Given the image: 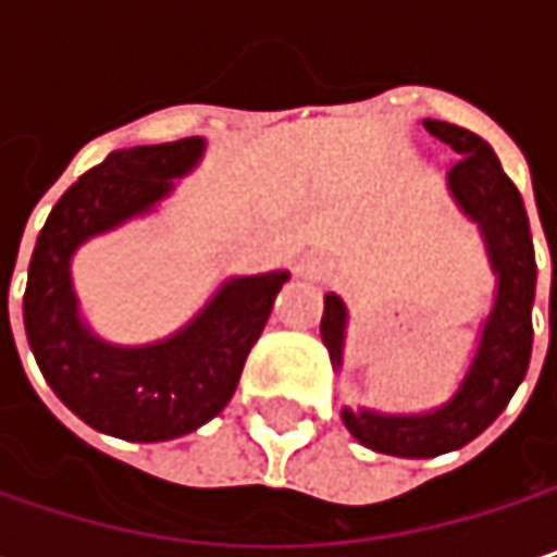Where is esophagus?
Listing matches in <instances>:
<instances>
[{
    "label": "esophagus",
    "instance_id": "esophagus-1",
    "mask_svg": "<svg viewBox=\"0 0 557 557\" xmlns=\"http://www.w3.org/2000/svg\"><path fill=\"white\" fill-rule=\"evenodd\" d=\"M296 274L302 280H322L325 277V261L315 251H306L296 264Z\"/></svg>",
    "mask_w": 557,
    "mask_h": 557
}]
</instances>
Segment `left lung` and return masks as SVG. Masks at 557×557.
<instances>
[{"label": "left lung", "instance_id": "left-lung-1", "mask_svg": "<svg viewBox=\"0 0 557 557\" xmlns=\"http://www.w3.org/2000/svg\"><path fill=\"white\" fill-rule=\"evenodd\" d=\"M425 128L461 154V161L448 170V193L484 235L487 258L497 274V296L491 315L484 319L474 361L448 403L416 416L342 409L348 432L361 445L396 458H435L474 442L512 399L532 355L535 248L522 196L481 135L435 119H425ZM319 329L332 364L342 368L348 309L335 293L325 296Z\"/></svg>", "mask_w": 557, "mask_h": 557}]
</instances>
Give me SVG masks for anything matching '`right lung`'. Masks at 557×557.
<instances>
[{"mask_svg":"<svg viewBox=\"0 0 557 557\" xmlns=\"http://www.w3.org/2000/svg\"><path fill=\"white\" fill-rule=\"evenodd\" d=\"M202 151V138L112 151L57 199L28 264L25 332L45 381L86 425L125 442L180 438L219 416L289 280H225L180 332L151 345H109L83 322L70 280L76 248L151 212Z\"/></svg>","mask_w":557,"mask_h":557,"instance_id":"1","label":"right lung"}]
</instances>
